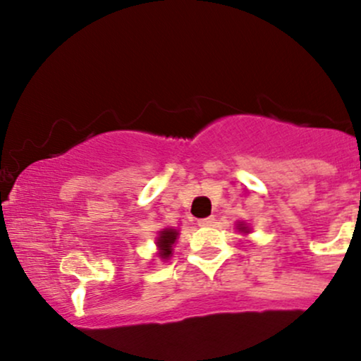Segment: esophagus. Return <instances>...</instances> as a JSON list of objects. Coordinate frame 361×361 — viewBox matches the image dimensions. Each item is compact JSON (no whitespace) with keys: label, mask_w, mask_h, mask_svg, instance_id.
Here are the masks:
<instances>
[{"label":"esophagus","mask_w":361,"mask_h":361,"mask_svg":"<svg viewBox=\"0 0 361 361\" xmlns=\"http://www.w3.org/2000/svg\"><path fill=\"white\" fill-rule=\"evenodd\" d=\"M214 224V217H205V219H200V221H198V226L200 227H209V226H212Z\"/></svg>","instance_id":"1"}]
</instances>
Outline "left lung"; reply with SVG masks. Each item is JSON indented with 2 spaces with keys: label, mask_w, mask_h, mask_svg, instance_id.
<instances>
[{
  "label": "left lung",
  "mask_w": 361,
  "mask_h": 361,
  "mask_svg": "<svg viewBox=\"0 0 361 361\" xmlns=\"http://www.w3.org/2000/svg\"><path fill=\"white\" fill-rule=\"evenodd\" d=\"M239 229H241V231H247L246 227H243V224H239Z\"/></svg>",
  "instance_id": "1"
}]
</instances>
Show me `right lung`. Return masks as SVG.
Masks as SVG:
<instances>
[{
    "label": "right lung",
    "instance_id": "1",
    "mask_svg": "<svg viewBox=\"0 0 361 361\" xmlns=\"http://www.w3.org/2000/svg\"><path fill=\"white\" fill-rule=\"evenodd\" d=\"M176 235H178V233L175 229H164L163 233L159 234V238H157V246H159V250H161L159 255L163 256L164 259L171 255V246L176 241Z\"/></svg>",
    "mask_w": 361,
    "mask_h": 361
}]
</instances>
